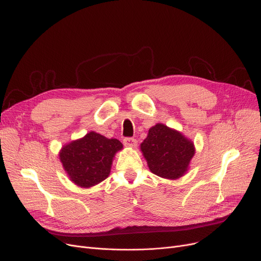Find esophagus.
I'll use <instances>...</instances> for the list:
<instances>
[{
	"label": "esophagus",
	"instance_id": "34e87169",
	"mask_svg": "<svg viewBox=\"0 0 261 261\" xmlns=\"http://www.w3.org/2000/svg\"><path fill=\"white\" fill-rule=\"evenodd\" d=\"M123 145L126 147H130V148H134L138 145V141L133 138H125L123 139Z\"/></svg>",
	"mask_w": 261,
	"mask_h": 261
}]
</instances>
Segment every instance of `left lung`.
Here are the masks:
<instances>
[{"label":"left lung","instance_id":"1","mask_svg":"<svg viewBox=\"0 0 261 261\" xmlns=\"http://www.w3.org/2000/svg\"><path fill=\"white\" fill-rule=\"evenodd\" d=\"M141 150L151 172L170 180L184 175L195 155L194 143L163 123L149 129Z\"/></svg>","mask_w":261,"mask_h":261}]
</instances>
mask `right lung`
Instances as JSON below:
<instances>
[{"mask_svg":"<svg viewBox=\"0 0 261 261\" xmlns=\"http://www.w3.org/2000/svg\"><path fill=\"white\" fill-rule=\"evenodd\" d=\"M122 149L116 139H107L94 131L61 149L59 158L71 181L89 188L106 180L115 153Z\"/></svg>","mask_w":261,"mask_h":261,"instance_id":"1","label":"right lung"}]
</instances>
